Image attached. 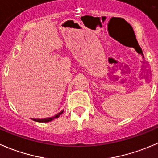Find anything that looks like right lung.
Masks as SVG:
<instances>
[{
    "label": "right lung",
    "mask_w": 158,
    "mask_h": 158,
    "mask_svg": "<svg viewBox=\"0 0 158 158\" xmlns=\"http://www.w3.org/2000/svg\"><path fill=\"white\" fill-rule=\"evenodd\" d=\"M62 113H63V110H62V111H61L60 113H58V114H56V116H52V117L46 118V119H33V120L34 121H37V122H42V123H47V122H49V121H51V120H52L53 119H55V118H58L61 114H62Z\"/></svg>",
    "instance_id": "right-lung-1"
}]
</instances>
